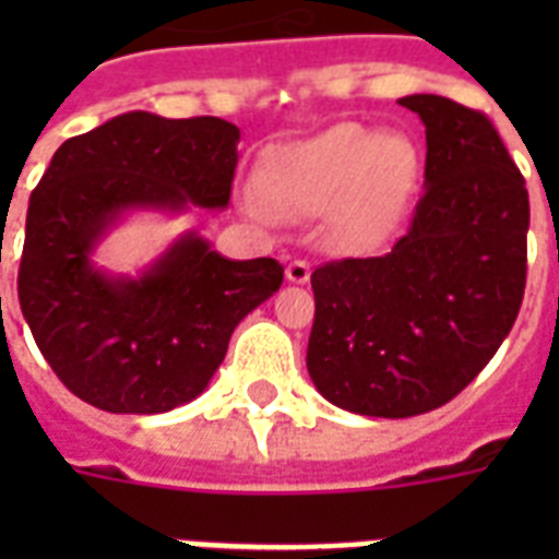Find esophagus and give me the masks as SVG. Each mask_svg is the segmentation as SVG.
<instances>
[{
	"mask_svg": "<svg viewBox=\"0 0 559 559\" xmlns=\"http://www.w3.org/2000/svg\"><path fill=\"white\" fill-rule=\"evenodd\" d=\"M287 281L289 284H307V281H310V263L289 261L287 263Z\"/></svg>",
	"mask_w": 559,
	"mask_h": 559,
	"instance_id": "esophagus-1",
	"label": "esophagus"
}]
</instances>
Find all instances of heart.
Wrapping results in <instances>:
<instances>
[{
	"label": "heart",
	"mask_w": 559,
	"mask_h": 559,
	"mask_svg": "<svg viewBox=\"0 0 559 559\" xmlns=\"http://www.w3.org/2000/svg\"><path fill=\"white\" fill-rule=\"evenodd\" d=\"M415 179V147L403 135L340 124L281 151L266 193L254 188L249 209L263 219L275 217V205L301 214L331 211L333 237L368 252L394 235Z\"/></svg>",
	"instance_id": "1"
}]
</instances>
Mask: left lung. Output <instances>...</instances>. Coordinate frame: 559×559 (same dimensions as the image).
Returning <instances> with one entry per match:
<instances>
[{
  "mask_svg": "<svg viewBox=\"0 0 559 559\" xmlns=\"http://www.w3.org/2000/svg\"><path fill=\"white\" fill-rule=\"evenodd\" d=\"M400 104L426 127L412 226L382 258L310 275V380L368 417L424 415L467 389L511 333L528 272V191L490 118L441 95Z\"/></svg>",
  "mask_w": 559,
  "mask_h": 559,
  "instance_id": "left-lung-1",
  "label": "left lung"
}]
</instances>
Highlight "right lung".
Returning a JSON list of instances; mask_svg holds the SVG:
<instances>
[{"label":"right lung","mask_w":559,"mask_h":559,"mask_svg":"<svg viewBox=\"0 0 559 559\" xmlns=\"http://www.w3.org/2000/svg\"><path fill=\"white\" fill-rule=\"evenodd\" d=\"M240 130L223 118L124 112L57 147L34 188L20 307L66 389L116 415H159L205 391L240 319L278 293L272 258L231 261L197 231L142 275L92 261L130 211L226 209Z\"/></svg>","instance_id":"1"}]
</instances>
